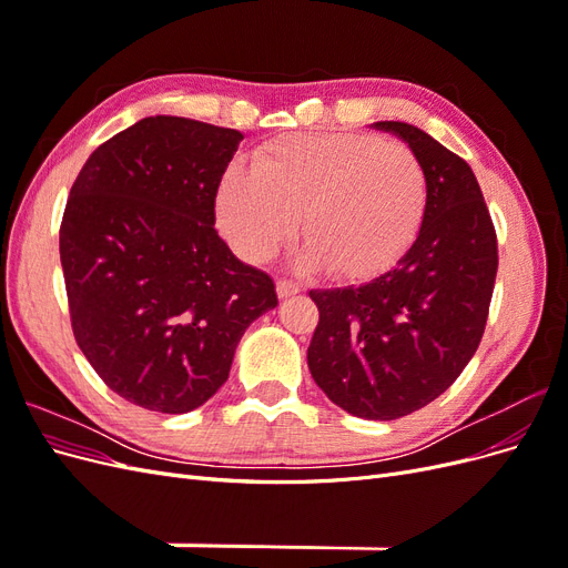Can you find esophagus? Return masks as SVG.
Masks as SVG:
<instances>
[{
  "label": "esophagus",
  "instance_id": "1",
  "mask_svg": "<svg viewBox=\"0 0 568 568\" xmlns=\"http://www.w3.org/2000/svg\"><path fill=\"white\" fill-rule=\"evenodd\" d=\"M296 294H301V284L291 282V280H286V277L277 280V296H280V298H288V296H296Z\"/></svg>",
  "mask_w": 568,
  "mask_h": 568
}]
</instances>
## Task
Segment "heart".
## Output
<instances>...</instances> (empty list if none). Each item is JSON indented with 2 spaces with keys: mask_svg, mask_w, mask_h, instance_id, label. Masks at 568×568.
<instances>
[{
  "mask_svg": "<svg viewBox=\"0 0 568 568\" xmlns=\"http://www.w3.org/2000/svg\"><path fill=\"white\" fill-rule=\"evenodd\" d=\"M428 209V178L407 144L357 132L284 134L255 151L253 170L220 182V230L246 261H265L298 227L305 265L367 280L415 244Z\"/></svg>",
  "mask_w": 568,
  "mask_h": 568,
  "instance_id": "heart-1",
  "label": "heart"
}]
</instances>
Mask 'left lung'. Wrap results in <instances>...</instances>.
Listing matches in <instances>:
<instances>
[{
  "label": "left lung",
  "instance_id": "8db88e82",
  "mask_svg": "<svg viewBox=\"0 0 568 568\" xmlns=\"http://www.w3.org/2000/svg\"><path fill=\"white\" fill-rule=\"evenodd\" d=\"M374 128L422 159L426 217L415 244L376 280L311 291L320 322L307 367L341 409L390 422L434 403L469 365L488 320L497 236L467 161L415 125Z\"/></svg>",
  "mask_w": 568,
  "mask_h": 568
}]
</instances>
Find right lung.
Listing matches in <instances>:
<instances>
[{"mask_svg":"<svg viewBox=\"0 0 568 568\" xmlns=\"http://www.w3.org/2000/svg\"><path fill=\"white\" fill-rule=\"evenodd\" d=\"M242 132L151 115L94 149L71 186L59 251L80 351L113 393L184 415L227 382L270 274L230 251L215 196Z\"/></svg>","mask_w":568,"mask_h":568,"instance_id":"obj_1","label":"right lung"}]
</instances>
